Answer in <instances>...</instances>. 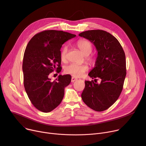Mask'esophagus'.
Wrapping results in <instances>:
<instances>
[{
  "label": "esophagus",
  "instance_id": "esophagus-1",
  "mask_svg": "<svg viewBox=\"0 0 146 146\" xmlns=\"http://www.w3.org/2000/svg\"><path fill=\"white\" fill-rule=\"evenodd\" d=\"M77 80H78L77 78H76L75 77H72V78H71V82H74L75 81H76Z\"/></svg>",
  "mask_w": 146,
  "mask_h": 146
}]
</instances>
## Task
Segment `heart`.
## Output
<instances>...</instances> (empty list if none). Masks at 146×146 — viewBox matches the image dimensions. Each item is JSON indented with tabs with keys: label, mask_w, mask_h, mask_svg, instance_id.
<instances>
[{
	"label": "heart",
	"mask_w": 146,
	"mask_h": 146,
	"mask_svg": "<svg viewBox=\"0 0 146 146\" xmlns=\"http://www.w3.org/2000/svg\"><path fill=\"white\" fill-rule=\"evenodd\" d=\"M77 46L81 52L85 56H88L92 52V46L91 43L85 39L79 40L77 42ZM68 52V47L65 46L62 48L60 52V58L62 61H65L67 58V54ZM86 60L90 63H94L95 58L93 57H87ZM88 70V67L86 65H79L75 63H72L67 66L64 69L65 72L72 75L74 77H80L85 72Z\"/></svg>",
	"instance_id": "b5f03b06"
}]
</instances>
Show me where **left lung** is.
Returning <instances> with one entry per match:
<instances>
[{
  "label": "left lung",
  "mask_w": 146,
  "mask_h": 146,
  "mask_svg": "<svg viewBox=\"0 0 146 146\" xmlns=\"http://www.w3.org/2000/svg\"><path fill=\"white\" fill-rule=\"evenodd\" d=\"M79 36L89 40L98 51L95 67L88 74L95 79L85 81L82 99L91 109L103 111L117 100L123 90L126 76L125 54L117 39L105 31L88 30ZM98 78L100 84L96 83Z\"/></svg>",
  "instance_id": "8db88e82"
}]
</instances>
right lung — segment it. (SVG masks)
Returning <instances> with one entry per match:
<instances>
[{
  "label": "right lung",
  "mask_w": 146,
  "mask_h": 146,
  "mask_svg": "<svg viewBox=\"0 0 146 146\" xmlns=\"http://www.w3.org/2000/svg\"><path fill=\"white\" fill-rule=\"evenodd\" d=\"M76 36L63 31L46 30L34 35L29 42L23 56L24 86L32 104L38 110L49 112L61 103L64 88L71 75H60L51 81L49 74L60 67V48L66 42Z\"/></svg>",
  "instance_id": "add662e5"
}]
</instances>
